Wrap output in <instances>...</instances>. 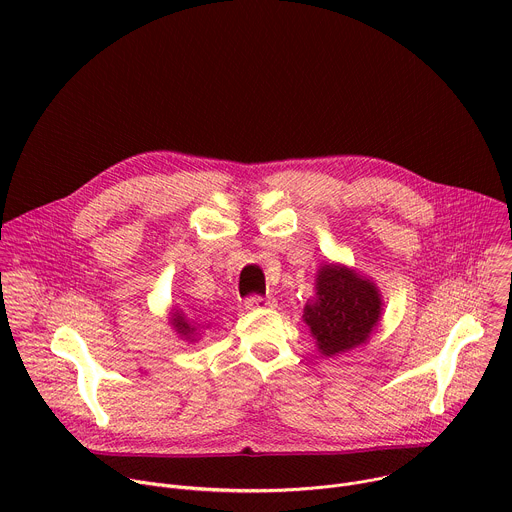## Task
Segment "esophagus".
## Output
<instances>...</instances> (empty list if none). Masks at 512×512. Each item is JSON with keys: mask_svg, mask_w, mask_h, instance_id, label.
<instances>
[{"mask_svg": "<svg viewBox=\"0 0 512 512\" xmlns=\"http://www.w3.org/2000/svg\"><path fill=\"white\" fill-rule=\"evenodd\" d=\"M273 300L271 298H263V296H249L245 300V308L247 310H263V308H273Z\"/></svg>", "mask_w": 512, "mask_h": 512, "instance_id": "obj_1", "label": "esophagus"}]
</instances>
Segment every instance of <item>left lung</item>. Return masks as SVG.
Returning <instances> with one entry per match:
<instances>
[{"instance_id": "1", "label": "left lung", "mask_w": 512, "mask_h": 512, "mask_svg": "<svg viewBox=\"0 0 512 512\" xmlns=\"http://www.w3.org/2000/svg\"><path fill=\"white\" fill-rule=\"evenodd\" d=\"M316 289V300L304 308V322L322 354L346 352L369 338L381 316V296L371 281L346 267L326 265Z\"/></svg>"}]
</instances>
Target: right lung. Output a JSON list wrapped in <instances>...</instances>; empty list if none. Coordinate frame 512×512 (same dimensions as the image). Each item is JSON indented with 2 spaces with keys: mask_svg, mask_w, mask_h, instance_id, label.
<instances>
[{
  "mask_svg": "<svg viewBox=\"0 0 512 512\" xmlns=\"http://www.w3.org/2000/svg\"><path fill=\"white\" fill-rule=\"evenodd\" d=\"M172 322H174V328H176L182 336H188V334H192V332L196 330V328H192V326L184 320V316H182V314H176Z\"/></svg>",
  "mask_w": 512,
  "mask_h": 512,
  "instance_id": "1",
  "label": "right lung"
}]
</instances>
